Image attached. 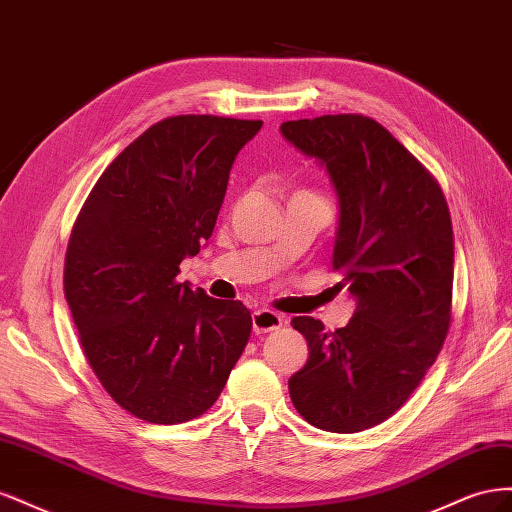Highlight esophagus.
I'll use <instances>...</instances> for the list:
<instances>
[{"label": "esophagus", "instance_id": "obj_1", "mask_svg": "<svg viewBox=\"0 0 512 512\" xmlns=\"http://www.w3.org/2000/svg\"><path fill=\"white\" fill-rule=\"evenodd\" d=\"M282 324H284V318L277 312H271V309H258V312H254L252 316V329L256 335L280 329Z\"/></svg>", "mask_w": 512, "mask_h": 512}]
</instances>
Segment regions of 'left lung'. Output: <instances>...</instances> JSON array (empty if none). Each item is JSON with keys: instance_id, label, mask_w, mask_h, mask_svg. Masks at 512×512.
<instances>
[{"instance_id": "8db88e82", "label": "left lung", "mask_w": 512, "mask_h": 512, "mask_svg": "<svg viewBox=\"0 0 512 512\" xmlns=\"http://www.w3.org/2000/svg\"><path fill=\"white\" fill-rule=\"evenodd\" d=\"M286 141L333 183L339 220L333 269L356 312L327 331L292 318L309 356L288 380L309 425L356 433L395 414L436 361L451 324L453 224L440 185L423 164L363 115L284 121Z\"/></svg>"}]
</instances>
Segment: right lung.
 <instances>
[{
	"instance_id": "1",
	"label": "right lung",
	"mask_w": 512,
	"mask_h": 512,
	"mask_svg": "<svg viewBox=\"0 0 512 512\" xmlns=\"http://www.w3.org/2000/svg\"><path fill=\"white\" fill-rule=\"evenodd\" d=\"M262 121L177 115L111 162L76 218L64 290L106 393L156 425L192 421L220 397L252 331L241 301L179 282L211 237L230 168Z\"/></svg>"
}]
</instances>
